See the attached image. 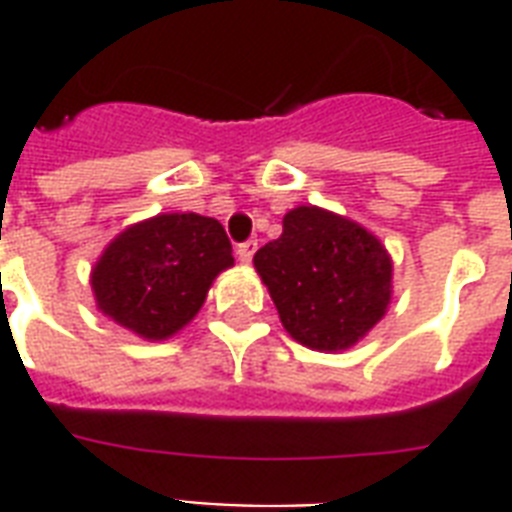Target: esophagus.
<instances>
[{
  "label": "esophagus",
  "mask_w": 512,
  "mask_h": 512,
  "mask_svg": "<svg viewBox=\"0 0 512 512\" xmlns=\"http://www.w3.org/2000/svg\"><path fill=\"white\" fill-rule=\"evenodd\" d=\"M255 249H257V241H244V244H239V247H236V257H239V263H244V265L252 263Z\"/></svg>",
  "instance_id": "esophagus-1"
}]
</instances>
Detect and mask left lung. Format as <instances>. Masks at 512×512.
I'll return each mask as SVG.
<instances>
[{"instance_id": "left-lung-1", "label": "left lung", "mask_w": 512, "mask_h": 512, "mask_svg": "<svg viewBox=\"0 0 512 512\" xmlns=\"http://www.w3.org/2000/svg\"><path fill=\"white\" fill-rule=\"evenodd\" d=\"M284 231L257 249L255 271L292 340L342 353L364 340L393 297V260L372 231L324 207L300 204Z\"/></svg>"}]
</instances>
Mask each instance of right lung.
Masks as SVG:
<instances>
[{"mask_svg":"<svg viewBox=\"0 0 512 512\" xmlns=\"http://www.w3.org/2000/svg\"><path fill=\"white\" fill-rule=\"evenodd\" d=\"M231 265V241L215 217L164 212L124 228L103 249L90 287L103 316L156 342L191 324Z\"/></svg>","mask_w":512,"mask_h":512,"instance_id":"obj_1","label":"right lung"}]
</instances>
